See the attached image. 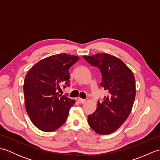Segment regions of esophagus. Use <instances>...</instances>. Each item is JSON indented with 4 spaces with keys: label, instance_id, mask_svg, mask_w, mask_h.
Returning a JSON list of instances; mask_svg holds the SVG:
<instances>
[{
    "label": "esophagus",
    "instance_id": "34e87169",
    "mask_svg": "<svg viewBox=\"0 0 160 160\" xmlns=\"http://www.w3.org/2000/svg\"><path fill=\"white\" fill-rule=\"evenodd\" d=\"M78 102H79L80 104H83L84 102H85L86 100H84V99H82V98H78Z\"/></svg>",
    "mask_w": 160,
    "mask_h": 160
}]
</instances>
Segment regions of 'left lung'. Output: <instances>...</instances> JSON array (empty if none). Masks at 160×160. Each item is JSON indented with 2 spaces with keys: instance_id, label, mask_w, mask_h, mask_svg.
Segmentation results:
<instances>
[{
  "instance_id": "1",
  "label": "left lung",
  "mask_w": 160,
  "mask_h": 160,
  "mask_svg": "<svg viewBox=\"0 0 160 160\" xmlns=\"http://www.w3.org/2000/svg\"><path fill=\"white\" fill-rule=\"evenodd\" d=\"M83 58L100 69L102 76L100 84L108 92L102 102H98L96 111L88 116V123L98 134H110L121 127L132 110L136 93L135 76L123 61L111 54Z\"/></svg>"
}]
</instances>
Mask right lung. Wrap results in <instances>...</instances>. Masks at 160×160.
<instances>
[{
	"label": "right lung",
	"mask_w": 160,
	"mask_h": 160,
	"mask_svg": "<svg viewBox=\"0 0 160 160\" xmlns=\"http://www.w3.org/2000/svg\"><path fill=\"white\" fill-rule=\"evenodd\" d=\"M80 57L60 53L45 58L35 64L24 81L27 113L32 123L45 132L62 126L75 100L60 96V87L69 86V68Z\"/></svg>",
	"instance_id": "1"
}]
</instances>
